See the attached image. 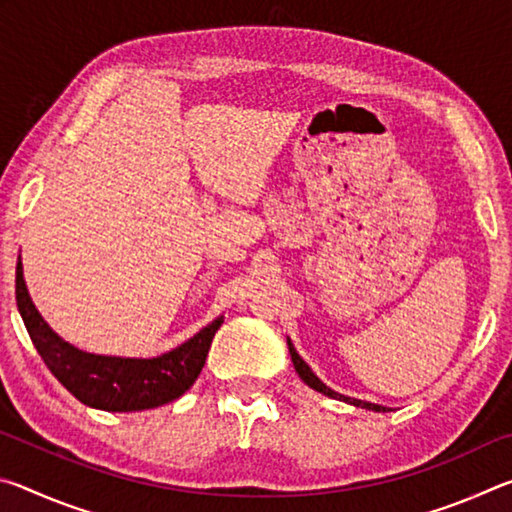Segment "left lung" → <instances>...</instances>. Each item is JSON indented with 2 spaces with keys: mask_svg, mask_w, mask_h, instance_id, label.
Wrapping results in <instances>:
<instances>
[{
  "mask_svg": "<svg viewBox=\"0 0 512 512\" xmlns=\"http://www.w3.org/2000/svg\"><path fill=\"white\" fill-rule=\"evenodd\" d=\"M287 343H289V354H291V361H293V368H296V372L300 375V379L305 381V384L309 386V388H314V391H318V393H323V395H327V397H332V400H339V402H345V404H352V406H359V409H366V411H375V413H386L388 409L386 406H381V404H372V402H363V400H354V397H348V395H341V393H336V391H332V388H329L327 384H323V381H320L316 375H314V370H311L307 363H305V359L300 357V354L296 352V348H293V343L287 339Z\"/></svg>",
  "mask_w": 512,
  "mask_h": 512,
  "instance_id": "8db88e82",
  "label": "left lung"
}]
</instances>
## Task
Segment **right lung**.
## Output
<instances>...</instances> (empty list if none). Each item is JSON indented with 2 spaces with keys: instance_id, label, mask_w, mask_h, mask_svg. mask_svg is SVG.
I'll use <instances>...</instances> for the list:
<instances>
[{
  "instance_id": "obj_1",
  "label": "right lung",
  "mask_w": 512,
  "mask_h": 512,
  "mask_svg": "<svg viewBox=\"0 0 512 512\" xmlns=\"http://www.w3.org/2000/svg\"><path fill=\"white\" fill-rule=\"evenodd\" d=\"M15 298L31 341L51 375L85 406L112 413L155 409L187 393L201 375L216 329L223 323V316L214 318L192 339L160 357H110L79 350L49 327L29 296L20 257L15 271Z\"/></svg>"
}]
</instances>
